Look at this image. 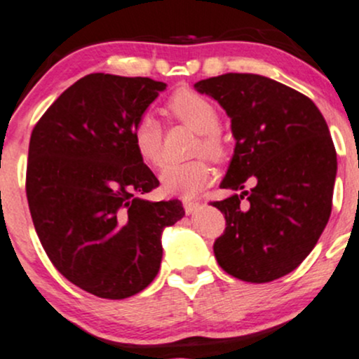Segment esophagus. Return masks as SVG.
I'll use <instances>...</instances> for the list:
<instances>
[{"mask_svg":"<svg viewBox=\"0 0 359 359\" xmlns=\"http://www.w3.org/2000/svg\"><path fill=\"white\" fill-rule=\"evenodd\" d=\"M183 207H184V212H187L188 215H191V213H195L196 210H198L200 203H198V201H195V200L184 198L183 200Z\"/></svg>","mask_w":359,"mask_h":359,"instance_id":"34e87169","label":"esophagus"}]
</instances>
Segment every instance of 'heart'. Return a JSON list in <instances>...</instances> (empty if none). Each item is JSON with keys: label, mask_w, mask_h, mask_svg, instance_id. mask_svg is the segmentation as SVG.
<instances>
[{"label": "heart", "mask_w": 359, "mask_h": 359, "mask_svg": "<svg viewBox=\"0 0 359 359\" xmlns=\"http://www.w3.org/2000/svg\"><path fill=\"white\" fill-rule=\"evenodd\" d=\"M166 110L172 118L184 123L198 134L195 154H205L220 161L225 158V142L219 134L220 114L210 100L191 90L176 91L168 100ZM132 146L137 156L147 166L156 168L163 161V127L151 111H146L135 120L130 130ZM213 169L205 159H193L181 164H168L159 175L161 188L168 195L193 198L210 184Z\"/></svg>", "instance_id": "obj_1"}]
</instances>
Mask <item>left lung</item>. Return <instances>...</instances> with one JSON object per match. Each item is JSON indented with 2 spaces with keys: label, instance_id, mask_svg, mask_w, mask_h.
Returning <instances> with one entry per match:
<instances>
[{
  "label": "left lung",
  "instance_id": "8db88e82",
  "mask_svg": "<svg viewBox=\"0 0 359 359\" xmlns=\"http://www.w3.org/2000/svg\"><path fill=\"white\" fill-rule=\"evenodd\" d=\"M195 88L231 116L236 149L220 187L243 191L212 203L227 222L217 263L249 283L288 275L331 217L337 158L327 123L309 96L259 74L229 72Z\"/></svg>",
  "mask_w": 359,
  "mask_h": 359
}]
</instances>
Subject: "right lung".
I'll list each match as a JSON object with an SVG mask.
<instances>
[{"label": "right lung", "mask_w": 359, "mask_h": 359, "mask_svg": "<svg viewBox=\"0 0 359 359\" xmlns=\"http://www.w3.org/2000/svg\"><path fill=\"white\" fill-rule=\"evenodd\" d=\"M166 84L95 72L67 88L32 130L27 200L43 251L66 280L122 300L158 275L161 233L183 219L132 146V126Z\"/></svg>", "instance_id": "1"}]
</instances>
